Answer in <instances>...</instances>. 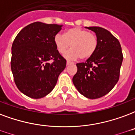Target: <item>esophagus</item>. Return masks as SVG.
Returning <instances> with one entry per match:
<instances>
[{
    "mask_svg": "<svg viewBox=\"0 0 135 135\" xmlns=\"http://www.w3.org/2000/svg\"><path fill=\"white\" fill-rule=\"evenodd\" d=\"M66 64H67V65L74 64V63H73V62H71V61H66Z\"/></svg>",
    "mask_w": 135,
    "mask_h": 135,
    "instance_id": "34e87169",
    "label": "esophagus"
}]
</instances>
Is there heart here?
I'll use <instances>...</instances> for the list:
<instances>
[{
	"label": "heart",
	"mask_w": 135,
	"mask_h": 135,
	"mask_svg": "<svg viewBox=\"0 0 135 135\" xmlns=\"http://www.w3.org/2000/svg\"><path fill=\"white\" fill-rule=\"evenodd\" d=\"M54 44L60 54H65L67 59L74 60L80 57L85 60L91 57L98 47V38L94 33L80 27H74L66 30L64 35L57 33L54 37Z\"/></svg>",
	"instance_id": "heart-1"
}]
</instances>
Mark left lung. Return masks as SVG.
Returning a JSON list of instances; mask_svg holds the SVG:
<instances>
[{"label": "left lung", "mask_w": 135, "mask_h": 135, "mask_svg": "<svg viewBox=\"0 0 135 135\" xmlns=\"http://www.w3.org/2000/svg\"><path fill=\"white\" fill-rule=\"evenodd\" d=\"M98 38V47L85 62L76 64L77 72L73 83L80 94L91 99L108 94L117 83L123 54L119 41L107 30L86 27Z\"/></svg>", "instance_id": "8db88e82"}]
</instances>
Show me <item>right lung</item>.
<instances>
[{"instance_id": "1", "label": "right lung", "mask_w": 135, "mask_h": 135, "mask_svg": "<svg viewBox=\"0 0 135 135\" xmlns=\"http://www.w3.org/2000/svg\"><path fill=\"white\" fill-rule=\"evenodd\" d=\"M61 27L34 22L23 28L13 41L11 61L13 79L18 89L31 98L49 94L66 67V61L54 44Z\"/></svg>"}]
</instances>
